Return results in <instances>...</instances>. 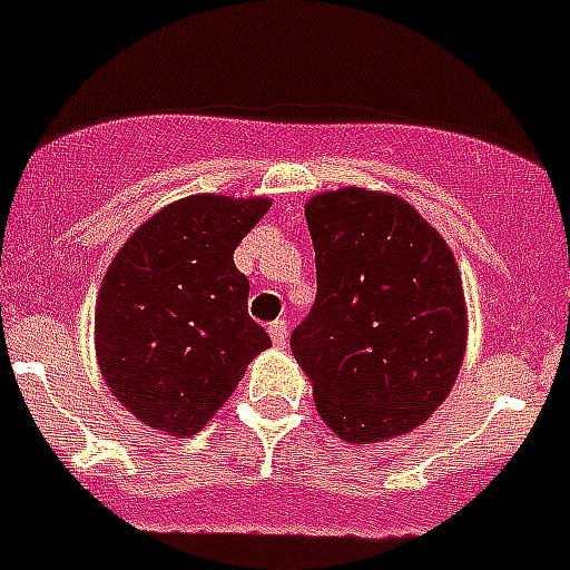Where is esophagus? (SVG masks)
<instances>
[{"label":"esophagus","mask_w":570,"mask_h":570,"mask_svg":"<svg viewBox=\"0 0 570 570\" xmlns=\"http://www.w3.org/2000/svg\"><path fill=\"white\" fill-rule=\"evenodd\" d=\"M269 336H272V342L284 347L286 336H289V324H286V322H272L269 324Z\"/></svg>","instance_id":"obj_1"}]
</instances>
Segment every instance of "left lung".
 Returning a JSON list of instances; mask_svg holds the SVG:
<instances>
[{
    "mask_svg": "<svg viewBox=\"0 0 570 570\" xmlns=\"http://www.w3.org/2000/svg\"><path fill=\"white\" fill-rule=\"evenodd\" d=\"M318 293L289 344L342 440L411 432L452 391L466 347L461 272L409 203L344 188L307 203Z\"/></svg>",
    "mask_w": 570,
    "mask_h": 570,
    "instance_id": "8db88e82",
    "label": "left lung"
}]
</instances>
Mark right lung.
Masks as SVG:
<instances>
[{
	"instance_id": "add662e5",
	"label": "right lung",
	"mask_w": 570,
	"mask_h": 570,
	"mask_svg": "<svg viewBox=\"0 0 570 570\" xmlns=\"http://www.w3.org/2000/svg\"><path fill=\"white\" fill-rule=\"evenodd\" d=\"M269 199L188 196L124 243L95 309L100 374L141 423L199 432L272 344L248 315L234 248Z\"/></svg>"
}]
</instances>
